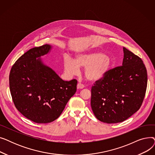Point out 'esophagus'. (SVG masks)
Segmentation results:
<instances>
[{
	"label": "esophagus",
	"mask_w": 155,
	"mask_h": 155,
	"mask_svg": "<svg viewBox=\"0 0 155 155\" xmlns=\"http://www.w3.org/2000/svg\"><path fill=\"white\" fill-rule=\"evenodd\" d=\"M84 87H85L84 85H83V84H82L78 83V84H77V88H78V89H82V88H84Z\"/></svg>",
	"instance_id": "esophagus-1"
}]
</instances>
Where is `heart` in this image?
Returning a JSON list of instances; mask_svg holds the SVG:
<instances>
[{"mask_svg":"<svg viewBox=\"0 0 155 155\" xmlns=\"http://www.w3.org/2000/svg\"><path fill=\"white\" fill-rule=\"evenodd\" d=\"M113 65V61L107 54L100 51H93L76 55L75 60L64 58L63 66L65 73L72 76L78 74L79 68H84V75L91 82L103 79Z\"/></svg>","mask_w":155,"mask_h":155,"instance_id":"1","label":"heart"}]
</instances>
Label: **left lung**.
I'll return each mask as SVG.
<instances>
[{
  "label": "left lung",
  "instance_id": "left-lung-1",
  "mask_svg": "<svg viewBox=\"0 0 155 155\" xmlns=\"http://www.w3.org/2000/svg\"><path fill=\"white\" fill-rule=\"evenodd\" d=\"M123 66L110 70L91 89L95 116L107 124L123 122L140 109L147 87V71L142 60L123 48Z\"/></svg>",
  "mask_w": 155,
  "mask_h": 155
}]
</instances>
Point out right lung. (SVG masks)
<instances>
[{
  "label": "right lung",
  "mask_w": 155,
  "mask_h": 155,
  "mask_svg": "<svg viewBox=\"0 0 155 155\" xmlns=\"http://www.w3.org/2000/svg\"><path fill=\"white\" fill-rule=\"evenodd\" d=\"M52 46L35 47L22 54L12 66L9 87L15 106L36 123H49L58 118L77 91V81H64L41 57Z\"/></svg>",
  "instance_id": "1"
}]
</instances>
